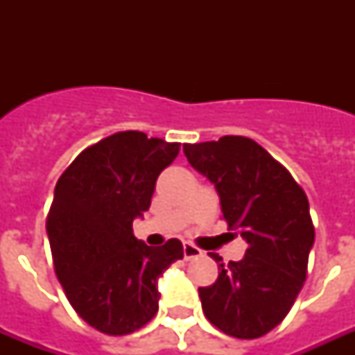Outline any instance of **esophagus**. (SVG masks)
<instances>
[{
	"label": "esophagus",
	"instance_id": "esophagus-1",
	"mask_svg": "<svg viewBox=\"0 0 355 355\" xmlns=\"http://www.w3.org/2000/svg\"><path fill=\"white\" fill-rule=\"evenodd\" d=\"M199 256H202V250H200V248H197L195 245H191V243H184V258L193 259L199 258Z\"/></svg>",
	"mask_w": 355,
	"mask_h": 355
}]
</instances>
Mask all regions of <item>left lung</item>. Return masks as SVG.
Instances as JSON below:
<instances>
[{
  "label": "left lung",
  "mask_w": 355,
  "mask_h": 355,
  "mask_svg": "<svg viewBox=\"0 0 355 355\" xmlns=\"http://www.w3.org/2000/svg\"><path fill=\"white\" fill-rule=\"evenodd\" d=\"M193 169L217 189L228 228L248 243L243 259L221 263L214 286L199 287L206 319L227 336L256 339L286 319L308 272L315 228L291 173L254 139L223 136L186 144Z\"/></svg>",
  "instance_id": "1"
}]
</instances>
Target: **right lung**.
I'll return each mask as SVG.
<instances>
[{"instance_id": "1", "label": "right lung", "mask_w": 355, "mask_h": 355, "mask_svg": "<svg viewBox=\"0 0 355 355\" xmlns=\"http://www.w3.org/2000/svg\"><path fill=\"white\" fill-rule=\"evenodd\" d=\"M180 144L116 132L90 145L60 175L47 216L58 282L92 328L127 336L158 311V278L184 258L182 243L147 247L132 221L149 210L156 178Z\"/></svg>"}]
</instances>
